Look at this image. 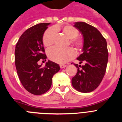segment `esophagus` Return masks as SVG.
I'll list each match as a JSON object with an SVG mask.
<instances>
[{"label":"esophagus","instance_id":"esophagus-1","mask_svg":"<svg viewBox=\"0 0 122 122\" xmlns=\"http://www.w3.org/2000/svg\"><path fill=\"white\" fill-rule=\"evenodd\" d=\"M66 66V65H60V68H65Z\"/></svg>","mask_w":122,"mask_h":122}]
</instances>
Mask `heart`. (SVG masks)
<instances>
[{
	"mask_svg": "<svg viewBox=\"0 0 122 122\" xmlns=\"http://www.w3.org/2000/svg\"><path fill=\"white\" fill-rule=\"evenodd\" d=\"M61 30L68 38L71 40V44L75 46L76 49L80 50L83 46V41L80 39H76L78 35V30L71 25H66L63 27L55 26L49 28L45 32L43 36V44L46 47H50L54 43L55 31ZM48 57L51 60L59 64H65L73 58L75 56V51L73 49L68 47L61 49L54 47L48 50Z\"/></svg>",
	"mask_w": 122,
	"mask_h": 122,
	"instance_id": "b5f03b06",
	"label": "heart"
}]
</instances>
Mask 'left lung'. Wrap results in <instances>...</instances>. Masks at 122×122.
I'll list each match as a JSON object with an SVG mask.
<instances>
[{
	"label": "left lung",
	"mask_w": 122,
	"mask_h": 122,
	"mask_svg": "<svg viewBox=\"0 0 122 122\" xmlns=\"http://www.w3.org/2000/svg\"><path fill=\"white\" fill-rule=\"evenodd\" d=\"M83 37L82 54L77 59L85 65L75 64L77 73L71 79L73 87L81 92L94 91L102 81L108 60L107 42L98 30L85 22H75L73 25Z\"/></svg>",
	"instance_id": "8db88e82"
}]
</instances>
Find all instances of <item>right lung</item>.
Masks as SVG:
<instances>
[{"label":"right lung","mask_w":122,"mask_h":122,"mask_svg":"<svg viewBox=\"0 0 122 122\" xmlns=\"http://www.w3.org/2000/svg\"><path fill=\"white\" fill-rule=\"evenodd\" d=\"M50 23L37 24L20 37L15 49V65L24 88L34 95L43 94L51 87L52 76L60 70L58 64L48 60L45 67L38 65L45 59L43 36Z\"/></svg>","instance_id":"right-lung-1"}]
</instances>
